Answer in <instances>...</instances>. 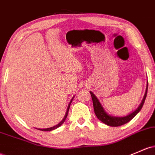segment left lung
Masks as SVG:
<instances>
[{
	"instance_id": "left-lung-1",
	"label": "left lung",
	"mask_w": 155,
	"mask_h": 155,
	"mask_svg": "<svg viewBox=\"0 0 155 155\" xmlns=\"http://www.w3.org/2000/svg\"><path fill=\"white\" fill-rule=\"evenodd\" d=\"M147 90H148V82L147 85V89H146V93L144 94L143 98L142 101L140 104V105L138 106L135 111L132 112V113L129 114V115H126L124 117H115L110 115L105 112V110H104L103 107L101 106V103L99 102V101L98 100V98H96V96L93 94V92H90L91 93L92 99H93V108H94V112L97 118L99 119L101 122H103L105 124L110 126V127H119V126H121L125 124L128 123L130 120H132L134 117L137 115L139 112L140 111L141 108L143 107V105L144 101H145L146 98H147Z\"/></svg>"
}]
</instances>
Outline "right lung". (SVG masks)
I'll return each mask as SVG.
<instances>
[{
  "label": "right lung",
  "mask_w": 155,
  "mask_h": 155,
  "mask_svg": "<svg viewBox=\"0 0 155 155\" xmlns=\"http://www.w3.org/2000/svg\"><path fill=\"white\" fill-rule=\"evenodd\" d=\"M74 97H73V98H72V99L71 100V101H70V103H69V104H68V106L67 111H66L65 115H64V118L62 119V120H61L60 122H59V123L58 124H57V125H56V126H54V127H50V128H46V129H37V130H41V131H51V130H55V129L58 128V127H60V126L62 125V124H63L64 122V120H65L66 118H67V116H68V111H69V108H70V106H71V102H72V100H73V98H74Z\"/></svg>",
  "instance_id": "obj_1"
}]
</instances>
